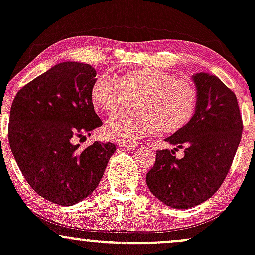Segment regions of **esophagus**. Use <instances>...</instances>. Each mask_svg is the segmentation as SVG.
<instances>
[{
    "instance_id": "34e87169",
    "label": "esophagus",
    "mask_w": 255,
    "mask_h": 255,
    "mask_svg": "<svg viewBox=\"0 0 255 255\" xmlns=\"http://www.w3.org/2000/svg\"><path fill=\"white\" fill-rule=\"evenodd\" d=\"M119 148L124 150H133L136 148V144H119Z\"/></svg>"
}]
</instances>
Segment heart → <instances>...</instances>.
I'll return each instance as SVG.
<instances>
[{"instance_id":"heart-1","label":"heart","mask_w":255,"mask_h":255,"mask_svg":"<svg viewBox=\"0 0 255 255\" xmlns=\"http://www.w3.org/2000/svg\"><path fill=\"white\" fill-rule=\"evenodd\" d=\"M96 110L110 114L124 113L136 102L138 112L110 119L105 127L107 138L135 143L143 137L176 133L195 116L199 91L191 79L143 68L122 74L118 79L102 74L91 89Z\"/></svg>"}]
</instances>
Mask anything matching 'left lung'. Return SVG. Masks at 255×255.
Here are the masks:
<instances>
[{
	"label": "left lung",
	"mask_w": 255,
	"mask_h": 255,
	"mask_svg": "<svg viewBox=\"0 0 255 255\" xmlns=\"http://www.w3.org/2000/svg\"><path fill=\"white\" fill-rule=\"evenodd\" d=\"M199 102L194 118L183 130L165 139L184 149L177 159L173 150H156L147 173L149 190L162 204L177 210L194 207L219 189L230 170L242 136V117L236 95L218 77L193 76Z\"/></svg>",
	"instance_id": "1"
}]
</instances>
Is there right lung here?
Returning a JSON list of instances; mask_svg holds the SVG:
<instances>
[{
	"mask_svg": "<svg viewBox=\"0 0 255 255\" xmlns=\"http://www.w3.org/2000/svg\"><path fill=\"white\" fill-rule=\"evenodd\" d=\"M93 66L66 61L27 83L10 108L8 141L30 187L48 201L72 206L101 181L113 143L79 149L74 138L90 136L102 122L94 111Z\"/></svg>",
	"mask_w": 255,
	"mask_h": 255,
	"instance_id": "add662e5",
	"label": "right lung"
}]
</instances>
